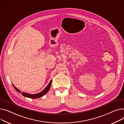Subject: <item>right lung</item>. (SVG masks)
Masks as SVG:
<instances>
[{
    "instance_id": "add662e5",
    "label": "right lung",
    "mask_w": 124,
    "mask_h": 124,
    "mask_svg": "<svg viewBox=\"0 0 124 124\" xmlns=\"http://www.w3.org/2000/svg\"><path fill=\"white\" fill-rule=\"evenodd\" d=\"M52 80H51V81L49 82V83L48 84V85H47V86L46 87V88L44 90H43L42 92H40V93H38L31 94V93H28L23 92V93H21L22 95L25 97H27V98H31V99H37V98L41 97L44 96L45 94H46L48 92V91H49V89L50 88L51 85H52ZM13 87L14 88V89H15L16 90L17 92H18V93H21L20 90H19L17 88H16V87L14 86L13 85Z\"/></svg>"
}]
</instances>
